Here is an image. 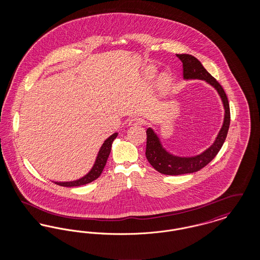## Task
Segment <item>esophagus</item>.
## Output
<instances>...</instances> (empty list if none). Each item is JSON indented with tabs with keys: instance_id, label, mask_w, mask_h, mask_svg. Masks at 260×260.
Wrapping results in <instances>:
<instances>
[{
	"instance_id": "obj_1",
	"label": "esophagus",
	"mask_w": 260,
	"mask_h": 260,
	"mask_svg": "<svg viewBox=\"0 0 260 260\" xmlns=\"http://www.w3.org/2000/svg\"><path fill=\"white\" fill-rule=\"evenodd\" d=\"M143 124V119L140 117H134L128 122V125H137V124Z\"/></svg>"
}]
</instances>
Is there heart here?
I'll use <instances>...</instances> for the list:
<instances>
[{"label":"heart","mask_w":260,"mask_h":260,"mask_svg":"<svg viewBox=\"0 0 260 260\" xmlns=\"http://www.w3.org/2000/svg\"><path fill=\"white\" fill-rule=\"evenodd\" d=\"M171 83H172L171 75L165 73V74L161 75V77H160L159 87H161V88H166V87H168L171 85Z\"/></svg>","instance_id":"obj_1"}]
</instances>
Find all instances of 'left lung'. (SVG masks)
Returning a JSON list of instances; mask_svg holds the SVG:
<instances>
[{"label":"left lung","mask_w":260,"mask_h":260,"mask_svg":"<svg viewBox=\"0 0 260 260\" xmlns=\"http://www.w3.org/2000/svg\"><path fill=\"white\" fill-rule=\"evenodd\" d=\"M183 64V79L184 80H203L214 87L218 92L224 107V120L222 126L216 136L214 142L199 155L191 157L175 156L161 144L159 136L148 127L146 131V158L151 166L159 173L168 175H179L185 173H196L206 167L219 152L226 139L230 125V108L226 93L220 84L204 68L202 63L196 57L190 54H176Z\"/></svg>","instance_id":"obj_1"}]
</instances>
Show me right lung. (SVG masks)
Instances as JSON below:
<instances>
[{
	"label": "right lung",
	"mask_w": 260,
	"mask_h": 260,
	"mask_svg": "<svg viewBox=\"0 0 260 260\" xmlns=\"http://www.w3.org/2000/svg\"><path fill=\"white\" fill-rule=\"evenodd\" d=\"M118 136V133L113 134L112 136H109L101 145V147L99 149L98 156L92 166V168L90 169V171L84 175L83 177L76 179L73 181H64V182H58V181H53L55 184L57 185L64 186V187H75V186H82L90 183L91 181L95 180L96 178H99V175L102 173L107 159L110 155L111 152L112 143L114 141V139Z\"/></svg>",
	"instance_id": "right-lung-1"
}]
</instances>
